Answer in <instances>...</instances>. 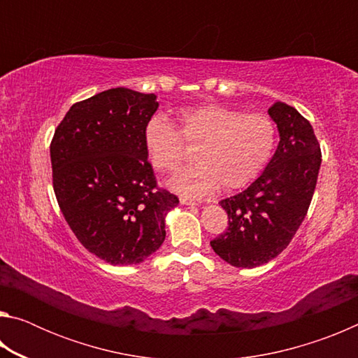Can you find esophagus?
I'll return each mask as SVG.
<instances>
[{"label":"esophagus","instance_id":"obj_1","mask_svg":"<svg viewBox=\"0 0 358 358\" xmlns=\"http://www.w3.org/2000/svg\"><path fill=\"white\" fill-rule=\"evenodd\" d=\"M180 202L183 205H189V207H196V205H201V202L194 201V199H187V197H180Z\"/></svg>","mask_w":358,"mask_h":358}]
</instances>
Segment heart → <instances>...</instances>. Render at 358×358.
<instances>
[{
    "instance_id": "1",
    "label": "heart",
    "mask_w": 358,
    "mask_h": 358,
    "mask_svg": "<svg viewBox=\"0 0 358 358\" xmlns=\"http://www.w3.org/2000/svg\"><path fill=\"white\" fill-rule=\"evenodd\" d=\"M175 126L162 115L143 128L148 159L159 172H172L186 157L185 143L197 145L196 164L181 169L169 186L189 197L250 185L268 164L276 147V126L268 115L243 113L226 106L207 104L178 112Z\"/></svg>"
}]
</instances>
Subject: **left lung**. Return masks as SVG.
Segmentation results:
<instances>
[{
  "label": "left lung",
  "mask_w": 358,
  "mask_h": 358,
  "mask_svg": "<svg viewBox=\"0 0 358 358\" xmlns=\"http://www.w3.org/2000/svg\"><path fill=\"white\" fill-rule=\"evenodd\" d=\"M280 143L265 171L235 196L221 201L229 227L210 241L213 251L238 268H254L286 250L310 208L320 169L313 126L284 102L268 108Z\"/></svg>",
  "instance_id": "obj_1"
}]
</instances>
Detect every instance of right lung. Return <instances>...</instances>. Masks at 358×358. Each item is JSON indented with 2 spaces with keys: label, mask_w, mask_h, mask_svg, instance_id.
I'll use <instances>...</instances> for the list:
<instances>
[{
  "label": "right lung",
  "mask_w": 358,
  "mask_h": 358,
  "mask_svg": "<svg viewBox=\"0 0 358 358\" xmlns=\"http://www.w3.org/2000/svg\"><path fill=\"white\" fill-rule=\"evenodd\" d=\"M156 94L112 88L69 108L50 145L53 191L77 240L112 265L141 264L166 238L178 197L157 189L143 128Z\"/></svg>",
  "instance_id": "obj_1"
}]
</instances>
